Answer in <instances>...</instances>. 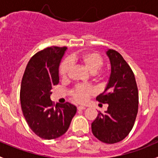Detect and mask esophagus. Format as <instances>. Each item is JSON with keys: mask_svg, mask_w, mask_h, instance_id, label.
<instances>
[{"mask_svg": "<svg viewBox=\"0 0 158 158\" xmlns=\"http://www.w3.org/2000/svg\"><path fill=\"white\" fill-rule=\"evenodd\" d=\"M78 110H85V107H84V106H79V107L77 108Z\"/></svg>", "mask_w": 158, "mask_h": 158, "instance_id": "34e87169", "label": "esophagus"}]
</instances>
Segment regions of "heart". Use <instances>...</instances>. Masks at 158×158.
Returning a JSON list of instances; mask_svg holds the SVG:
<instances>
[{
	"instance_id": "heart-1",
	"label": "heart",
	"mask_w": 158,
	"mask_h": 158,
	"mask_svg": "<svg viewBox=\"0 0 158 158\" xmlns=\"http://www.w3.org/2000/svg\"><path fill=\"white\" fill-rule=\"evenodd\" d=\"M79 63L83 66L90 74L95 76L97 79H101L102 76L97 72L102 68L103 60L100 55L95 52H87L79 55L73 56L69 60H65L60 67V75L63 79H66L71 69V63ZM92 94V90L88 87L78 86L72 91L71 95L76 102L82 103Z\"/></svg>"
}]
</instances>
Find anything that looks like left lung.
<instances>
[{"instance_id":"left-lung-1","label":"left lung","mask_w":158,"mask_h":158,"mask_svg":"<svg viewBox=\"0 0 158 158\" xmlns=\"http://www.w3.org/2000/svg\"><path fill=\"white\" fill-rule=\"evenodd\" d=\"M111 73L104 92L96 100L108 104L107 111L98 112L92 123L94 136L106 144H114L126 138L131 131L138 109V91L135 75L117 51H106Z\"/></svg>"}]
</instances>
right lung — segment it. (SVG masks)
<instances>
[{
  "label": "right lung",
  "mask_w": 158,
  "mask_h": 158,
  "mask_svg": "<svg viewBox=\"0 0 158 158\" xmlns=\"http://www.w3.org/2000/svg\"><path fill=\"white\" fill-rule=\"evenodd\" d=\"M67 47H52L30 60L20 87L23 116L31 130L40 138L55 139L64 135L76 113V107L66 102L53 105L52 88L60 82L59 67Z\"/></svg>",
  "instance_id": "right-lung-1"
}]
</instances>
